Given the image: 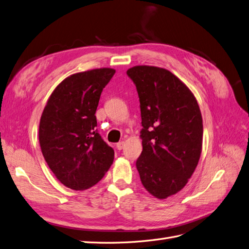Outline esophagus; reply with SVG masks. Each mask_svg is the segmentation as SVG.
I'll return each mask as SVG.
<instances>
[{
    "label": "esophagus",
    "mask_w": 249,
    "mask_h": 249,
    "mask_svg": "<svg viewBox=\"0 0 249 249\" xmlns=\"http://www.w3.org/2000/svg\"><path fill=\"white\" fill-rule=\"evenodd\" d=\"M118 150H122V149L124 148V142H119V143L116 145Z\"/></svg>",
    "instance_id": "34e87169"
}]
</instances>
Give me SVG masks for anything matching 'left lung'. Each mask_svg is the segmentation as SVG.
I'll return each instance as SVG.
<instances>
[{
  "label": "left lung",
  "mask_w": 249,
  "mask_h": 249,
  "mask_svg": "<svg viewBox=\"0 0 249 249\" xmlns=\"http://www.w3.org/2000/svg\"><path fill=\"white\" fill-rule=\"evenodd\" d=\"M127 75L140 98V178L149 193L165 199L186 186L199 161L203 134L199 105L187 85L166 69L137 66Z\"/></svg>",
  "instance_id": "1"
}]
</instances>
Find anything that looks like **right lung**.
<instances>
[{"label": "right lung", "mask_w": 249, "mask_h": 249, "mask_svg": "<svg viewBox=\"0 0 249 249\" xmlns=\"http://www.w3.org/2000/svg\"><path fill=\"white\" fill-rule=\"evenodd\" d=\"M116 70L95 69L61 81L50 96L39 122L42 155L66 187L82 191L102 179L115 152L98 133L96 110Z\"/></svg>", "instance_id": "right-lung-1"}]
</instances>
